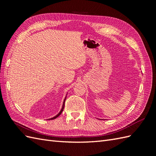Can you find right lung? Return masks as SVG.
<instances>
[{
	"mask_svg": "<svg viewBox=\"0 0 156 156\" xmlns=\"http://www.w3.org/2000/svg\"><path fill=\"white\" fill-rule=\"evenodd\" d=\"M66 96H67V94H66ZM66 97H65V98H64V102H63V105H62V109H61V111L59 112V113L58 114V115H56L55 117H52V118H50V119H49V120H52V119H56L58 117H59V115H61V113L62 112V111H63V110H64V102H65V101H66Z\"/></svg>",
	"mask_w": 156,
	"mask_h": 156,
	"instance_id": "add662e5",
	"label": "right lung"
}]
</instances>
